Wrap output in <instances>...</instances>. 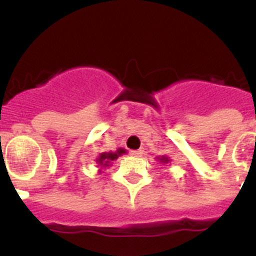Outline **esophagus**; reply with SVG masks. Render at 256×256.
Listing matches in <instances>:
<instances>
[{
    "label": "esophagus",
    "instance_id": "1",
    "mask_svg": "<svg viewBox=\"0 0 256 256\" xmlns=\"http://www.w3.org/2000/svg\"><path fill=\"white\" fill-rule=\"evenodd\" d=\"M130 155L142 156V155H144V150H133V151H130Z\"/></svg>",
    "mask_w": 256,
    "mask_h": 256
}]
</instances>
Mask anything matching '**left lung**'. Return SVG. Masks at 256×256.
I'll return each instance as SVG.
<instances>
[{"mask_svg": "<svg viewBox=\"0 0 256 256\" xmlns=\"http://www.w3.org/2000/svg\"><path fill=\"white\" fill-rule=\"evenodd\" d=\"M160 162H168L169 160H168V158H162V159H160Z\"/></svg>", "mask_w": 256, "mask_h": 256, "instance_id": "1", "label": "left lung"}]
</instances>
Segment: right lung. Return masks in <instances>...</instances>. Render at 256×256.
Here are the masks:
<instances>
[{
    "instance_id": "1",
    "label": "right lung",
    "mask_w": 256,
    "mask_h": 256,
    "mask_svg": "<svg viewBox=\"0 0 256 256\" xmlns=\"http://www.w3.org/2000/svg\"><path fill=\"white\" fill-rule=\"evenodd\" d=\"M122 154H126V150H123V148H119L116 152H104V154H101L100 158L97 159V162H98V164L100 165L108 166V165L110 164L112 160L118 159V156L122 155Z\"/></svg>"
}]
</instances>
